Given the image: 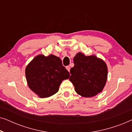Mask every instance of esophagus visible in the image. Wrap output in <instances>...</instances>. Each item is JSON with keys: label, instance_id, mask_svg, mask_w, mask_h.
Masks as SVG:
<instances>
[{"label": "esophagus", "instance_id": "1", "mask_svg": "<svg viewBox=\"0 0 132 132\" xmlns=\"http://www.w3.org/2000/svg\"><path fill=\"white\" fill-rule=\"evenodd\" d=\"M66 68H67V70L68 71H70V67L69 66H67V67H66Z\"/></svg>", "mask_w": 132, "mask_h": 132}]
</instances>
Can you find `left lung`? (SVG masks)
Segmentation results:
<instances>
[{
	"label": "left lung",
	"mask_w": 132,
	"mask_h": 132,
	"mask_svg": "<svg viewBox=\"0 0 132 132\" xmlns=\"http://www.w3.org/2000/svg\"><path fill=\"white\" fill-rule=\"evenodd\" d=\"M75 66L70 70V77L76 92L81 96L91 97L100 93L105 85L108 68L105 62L94 55L82 53L74 57Z\"/></svg>",
	"instance_id": "1"
}]
</instances>
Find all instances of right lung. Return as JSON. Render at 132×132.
Here are the masks:
<instances>
[{"label": "right lung", "mask_w": 132, "mask_h": 132, "mask_svg": "<svg viewBox=\"0 0 132 132\" xmlns=\"http://www.w3.org/2000/svg\"><path fill=\"white\" fill-rule=\"evenodd\" d=\"M26 77L30 89L41 98H46L58 91L62 81L69 78L70 73L59 57L39 55L26 67Z\"/></svg>", "instance_id": "1"}]
</instances>
